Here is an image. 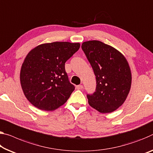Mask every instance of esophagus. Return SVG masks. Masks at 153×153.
<instances>
[{
  "label": "esophagus",
  "instance_id": "obj_1",
  "mask_svg": "<svg viewBox=\"0 0 153 153\" xmlns=\"http://www.w3.org/2000/svg\"><path fill=\"white\" fill-rule=\"evenodd\" d=\"M76 88L78 89V90H81V89L83 88V86H82V85H77V86H76Z\"/></svg>",
  "mask_w": 153,
  "mask_h": 153
}]
</instances>
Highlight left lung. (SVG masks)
<instances>
[{
    "mask_svg": "<svg viewBox=\"0 0 153 153\" xmlns=\"http://www.w3.org/2000/svg\"><path fill=\"white\" fill-rule=\"evenodd\" d=\"M82 49L96 76L93 94H87L89 105L101 113H110L121 106L131 85V72L127 59L114 48L97 40L82 43Z\"/></svg>",
    "mask_w": 153,
    "mask_h": 153,
    "instance_id": "1",
    "label": "left lung"
}]
</instances>
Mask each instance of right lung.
Wrapping results in <instances>:
<instances>
[{
	"label": "right lung",
	"instance_id": "obj_1",
	"mask_svg": "<svg viewBox=\"0 0 153 153\" xmlns=\"http://www.w3.org/2000/svg\"><path fill=\"white\" fill-rule=\"evenodd\" d=\"M80 47L79 43H43L29 52L20 71L24 94L32 105L53 111L69 98L75 86L70 83L65 64Z\"/></svg>",
	"mask_w": 153,
	"mask_h": 153
}]
</instances>
